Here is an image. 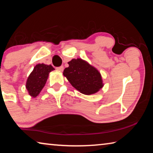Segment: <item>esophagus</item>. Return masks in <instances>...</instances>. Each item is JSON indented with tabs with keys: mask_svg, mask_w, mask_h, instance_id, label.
<instances>
[{
	"mask_svg": "<svg viewBox=\"0 0 153 153\" xmlns=\"http://www.w3.org/2000/svg\"><path fill=\"white\" fill-rule=\"evenodd\" d=\"M58 71H63V69H64V67L63 66H61V67H59L56 68Z\"/></svg>",
	"mask_w": 153,
	"mask_h": 153,
	"instance_id": "obj_1",
	"label": "esophagus"
}]
</instances>
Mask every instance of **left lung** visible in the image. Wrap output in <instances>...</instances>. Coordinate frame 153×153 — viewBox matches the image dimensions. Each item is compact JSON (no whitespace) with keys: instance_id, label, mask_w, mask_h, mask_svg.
<instances>
[{"instance_id":"1","label":"left lung","mask_w":153,"mask_h":153,"mask_svg":"<svg viewBox=\"0 0 153 153\" xmlns=\"http://www.w3.org/2000/svg\"><path fill=\"white\" fill-rule=\"evenodd\" d=\"M68 64L69 67L64 69L63 76L82 94H94L104 86L100 72L87 61L73 59Z\"/></svg>"}]
</instances>
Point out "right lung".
Here are the masks:
<instances>
[{
    "label": "right lung",
    "instance_id": "add662e5",
    "mask_svg": "<svg viewBox=\"0 0 153 153\" xmlns=\"http://www.w3.org/2000/svg\"><path fill=\"white\" fill-rule=\"evenodd\" d=\"M54 69L51 65L44 63L38 64L34 67L32 73L27 77L26 82V89L29 94L32 97H36L40 94L41 90L45 86L50 72Z\"/></svg>",
    "mask_w": 153,
    "mask_h": 153
}]
</instances>
